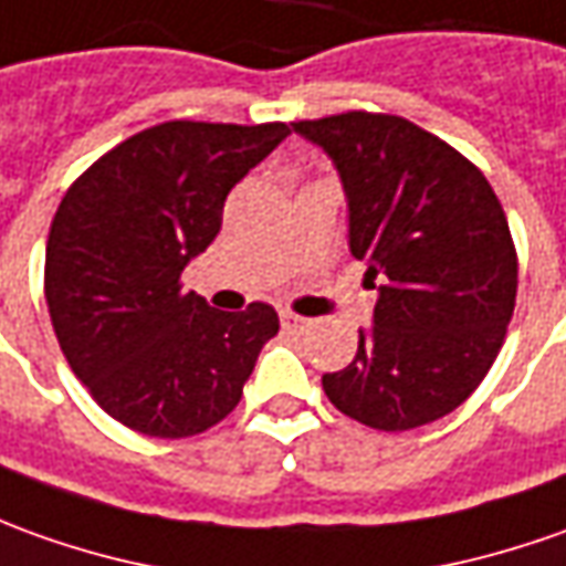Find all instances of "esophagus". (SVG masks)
<instances>
[{"label":"esophagus","instance_id":"1","mask_svg":"<svg viewBox=\"0 0 566 566\" xmlns=\"http://www.w3.org/2000/svg\"><path fill=\"white\" fill-rule=\"evenodd\" d=\"M313 322L310 318H303V315L297 313H282V328H287V332H294V334H303L306 328H310Z\"/></svg>","mask_w":566,"mask_h":566}]
</instances>
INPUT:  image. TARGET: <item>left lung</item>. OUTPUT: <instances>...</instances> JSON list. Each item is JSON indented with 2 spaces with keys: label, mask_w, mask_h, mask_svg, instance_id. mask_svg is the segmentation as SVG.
<instances>
[{
  "label": "left lung",
  "mask_w": 566,
  "mask_h": 566,
  "mask_svg": "<svg viewBox=\"0 0 566 566\" xmlns=\"http://www.w3.org/2000/svg\"><path fill=\"white\" fill-rule=\"evenodd\" d=\"M291 126L332 157L349 253L378 287L356 359L322 387L365 428L430 424L474 394L505 340L517 297L505 210L471 160L402 117L349 111Z\"/></svg>",
  "instance_id": "1"
}]
</instances>
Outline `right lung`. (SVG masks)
I'll return each instance as SVG.
<instances>
[{"label":"right lung","instance_id":"1","mask_svg":"<svg viewBox=\"0 0 566 566\" xmlns=\"http://www.w3.org/2000/svg\"><path fill=\"white\" fill-rule=\"evenodd\" d=\"M287 136L284 123H160L67 188L45 303L73 375L126 428L182 440L219 424L279 334L269 303L219 313L179 275L213 244L234 182Z\"/></svg>","mask_w":566,"mask_h":566}]
</instances>
